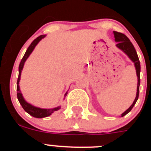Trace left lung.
<instances>
[{
  "mask_svg": "<svg viewBox=\"0 0 151 151\" xmlns=\"http://www.w3.org/2000/svg\"><path fill=\"white\" fill-rule=\"evenodd\" d=\"M114 34V38H115V41H117L118 43L116 44V46L118 47L119 48L123 50L125 54L129 56L133 62L134 63V66H135L136 69V73H137V76H138V87H137V94H136V97L134 99V102L130 107L126 111L124 112L122 114V116H125L127 113L132 110L133 106H134L135 103L137 102L138 99V95H139V85H140V72H141V65H140V61L138 59V54L136 52L135 49H134V46H133L132 43L131 42L130 40L129 39L127 36L125 35L122 34V33L118 32H113Z\"/></svg>",
  "mask_w": 151,
  "mask_h": 151,
  "instance_id": "8db88e82",
  "label": "left lung"
}]
</instances>
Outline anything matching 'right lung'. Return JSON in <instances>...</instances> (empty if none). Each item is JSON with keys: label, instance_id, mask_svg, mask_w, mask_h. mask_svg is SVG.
<instances>
[{"label": "right lung", "instance_id": "1", "mask_svg": "<svg viewBox=\"0 0 151 151\" xmlns=\"http://www.w3.org/2000/svg\"><path fill=\"white\" fill-rule=\"evenodd\" d=\"M45 35H40L38 36V38H35L34 41L31 43V45H29V47H28L27 50L25 53V55L22 57V60H21L20 63H19V77L18 79H17V98H18V101L19 102V104H21V106H22V108L24 109V110L28 113L29 114H30L31 116H32L33 117H35V118H44V117H47L48 116L51 115L52 113H54V111H57L60 108V106H58L57 108H54V109H41V108L35 107V106H32V105L29 104V103L26 102L25 100H24L23 97L22 95V93H21L20 90H19V79H20V76H21V72L22 70V68H23L24 63L26 62V60H27V58L29 57V56L30 55V54L32 52V50H34L35 47L37 45V44L41 41L43 38H45ZM66 95V94H65Z\"/></svg>", "mask_w": 151, "mask_h": 151}]
</instances>
